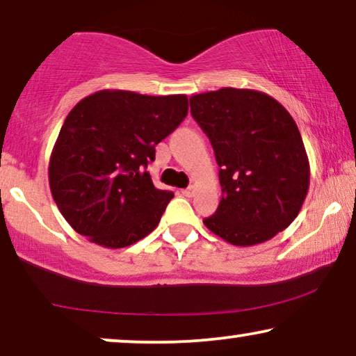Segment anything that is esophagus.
<instances>
[{"mask_svg": "<svg viewBox=\"0 0 356 356\" xmlns=\"http://www.w3.org/2000/svg\"><path fill=\"white\" fill-rule=\"evenodd\" d=\"M183 196H186V197H193L194 196V193H196V188H194L193 186V184H191V186H188L186 189H183Z\"/></svg>", "mask_w": 356, "mask_h": 356, "instance_id": "1", "label": "esophagus"}]
</instances>
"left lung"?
<instances>
[{
    "instance_id": "1",
    "label": "left lung",
    "mask_w": 356,
    "mask_h": 356,
    "mask_svg": "<svg viewBox=\"0 0 356 356\" xmlns=\"http://www.w3.org/2000/svg\"><path fill=\"white\" fill-rule=\"evenodd\" d=\"M189 105L220 167L222 199L204 225L235 246L285 230L309 188L308 155L291 115L264 92L233 87L193 95Z\"/></svg>"
}]
</instances>
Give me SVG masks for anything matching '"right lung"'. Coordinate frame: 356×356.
Masks as SVG:
<instances>
[{"label": "right lung", "instance_id": "1", "mask_svg": "<svg viewBox=\"0 0 356 356\" xmlns=\"http://www.w3.org/2000/svg\"><path fill=\"white\" fill-rule=\"evenodd\" d=\"M186 115V95L106 89L82 99L66 116L48 167L66 222L113 250L147 236L173 193L155 188L145 168Z\"/></svg>", "mask_w": 356, "mask_h": 356}]
</instances>
